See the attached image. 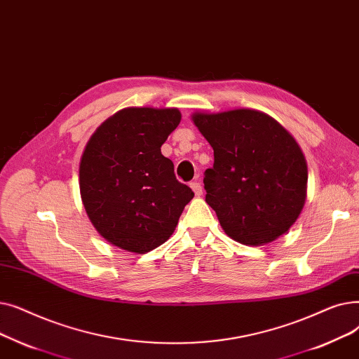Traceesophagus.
<instances>
[{"mask_svg": "<svg viewBox=\"0 0 359 359\" xmlns=\"http://www.w3.org/2000/svg\"><path fill=\"white\" fill-rule=\"evenodd\" d=\"M190 187H191V190L194 191V194H196L197 197H200V196L203 194V189H201V184H200V182L193 181V182L190 184Z\"/></svg>", "mask_w": 359, "mask_h": 359, "instance_id": "obj_1", "label": "esophagus"}]
</instances>
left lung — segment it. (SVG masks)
<instances>
[{"label": "left lung", "instance_id": "1", "mask_svg": "<svg viewBox=\"0 0 359 359\" xmlns=\"http://www.w3.org/2000/svg\"><path fill=\"white\" fill-rule=\"evenodd\" d=\"M193 123L213 147L204 172L206 203L222 229L245 245H264L289 231L306 198L304 153L283 126L257 109L194 112Z\"/></svg>", "mask_w": 359, "mask_h": 359}]
</instances>
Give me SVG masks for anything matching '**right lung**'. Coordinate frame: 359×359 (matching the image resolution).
Masks as SVG:
<instances>
[{
  "mask_svg": "<svg viewBox=\"0 0 359 359\" xmlns=\"http://www.w3.org/2000/svg\"><path fill=\"white\" fill-rule=\"evenodd\" d=\"M180 121L177 108L128 107L105 119L84 147L81 201L95 229L112 245L137 254L158 248L194 197L161 151Z\"/></svg>",
  "mask_w": 359,
  "mask_h": 359,
  "instance_id": "obj_1",
  "label": "right lung"
}]
</instances>
